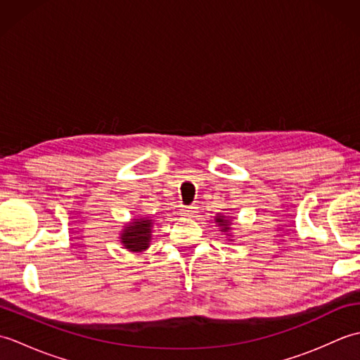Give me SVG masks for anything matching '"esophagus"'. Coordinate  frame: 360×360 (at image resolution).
Wrapping results in <instances>:
<instances>
[{
  "instance_id": "1",
  "label": "esophagus",
  "mask_w": 360,
  "mask_h": 360,
  "mask_svg": "<svg viewBox=\"0 0 360 360\" xmlns=\"http://www.w3.org/2000/svg\"><path fill=\"white\" fill-rule=\"evenodd\" d=\"M182 213H184V217H187V218H195L198 210H196L195 205H190V207L182 209Z\"/></svg>"
}]
</instances>
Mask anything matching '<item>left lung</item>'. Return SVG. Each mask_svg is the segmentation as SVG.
I'll use <instances>...</instances> for the list:
<instances>
[{"label": "left lung", "mask_w": 360, "mask_h": 360, "mask_svg": "<svg viewBox=\"0 0 360 360\" xmlns=\"http://www.w3.org/2000/svg\"><path fill=\"white\" fill-rule=\"evenodd\" d=\"M232 219L233 218L227 217V215H223V213H217V217H215V223L219 227V232H223L229 238V241H232L231 238H233V235H231V232L233 231V229H232Z\"/></svg>", "instance_id": "left-lung-1"}]
</instances>
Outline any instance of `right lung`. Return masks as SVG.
<instances>
[{"mask_svg": "<svg viewBox=\"0 0 360 360\" xmlns=\"http://www.w3.org/2000/svg\"><path fill=\"white\" fill-rule=\"evenodd\" d=\"M153 224L155 221L148 217H136L124 226L120 231L119 240L122 246L134 254H142L151 244Z\"/></svg>", "mask_w": 360, "mask_h": 360, "instance_id": "right-lung-1", "label": "right lung"}]
</instances>
